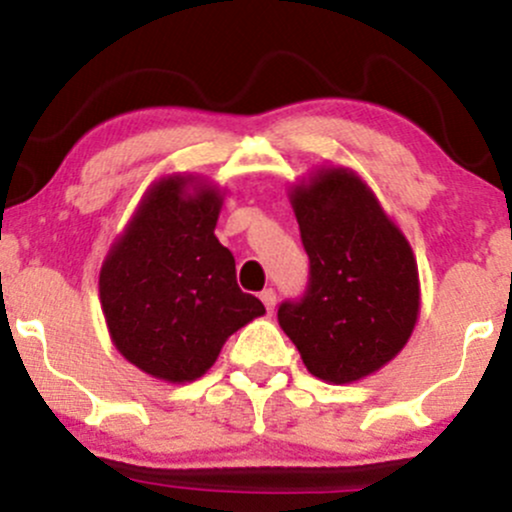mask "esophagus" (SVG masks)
<instances>
[{
  "label": "esophagus",
  "mask_w": 512,
  "mask_h": 512,
  "mask_svg": "<svg viewBox=\"0 0 512 512\" xmlns=\"http://www.w3.org/2000/svg\"><path fill=\"white\" fill-rule=\"evenodd\" d=\"M260 299H262V303H265L267 313H272L274 306H277V294H274L272 289H265V291H262V294H260Z\"/></svg>",
  "instance_id": "1"
}]
</instances>
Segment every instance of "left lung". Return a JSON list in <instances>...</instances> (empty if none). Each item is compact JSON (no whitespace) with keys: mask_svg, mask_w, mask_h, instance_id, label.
Here are the masks:
<instances>
[{"mask_svg":"<svg viewBox=\"0 0 512 512\" xmlns=\"http://www.w3.org/2000/svg\"><path fill=\"white\" fill-rule=\"evenodd\" d=\"M289 201L311 284L299 303L279 306V325L316 379L355 384L411 340L420 316L413 247L350 167H316L291 184Z\"/></svg>","mask_w":512,"mask_h":512,"instance_id":"obj_1","label":"left lung"}]
</instances>
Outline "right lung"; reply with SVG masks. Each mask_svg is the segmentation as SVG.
I'll return each mask as SVG.
<instances>
[{
	"label": "right lung",
	"mask_w": 512,
	"mask_h": 512,
	"mask_svg": "<svg viewBox=\"0 0 512 512\" xmlns=\"http://www.w3.org/2000/svg\"><path fill=\"white\" fill-rule=\"evenodd\" d=\"M221 187L174 172L140 196L101 262L99 301L123 359L167 384H189L216 364L235 330L265 306L235 282L216 238Z\"/></svg>",
	"instance_id": "add662e5"
}]
</instances>
